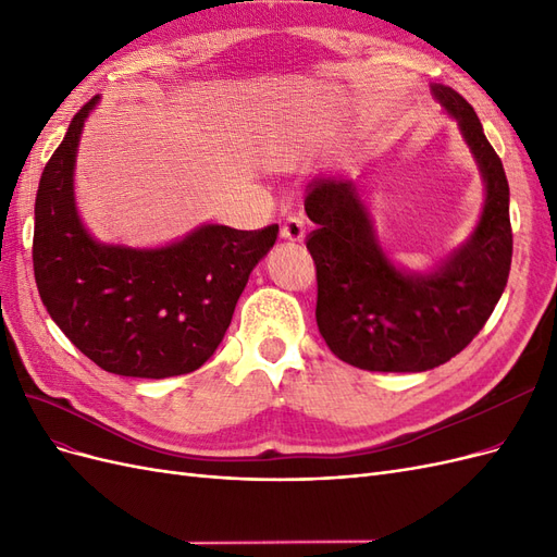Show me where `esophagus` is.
Returning <instances> with one entry per match:
<instances>
[{
    "label": "esophagus",
    "mask_w": 557,
    "mask_h": 557,
    "mask_svg": "<svg viewBox=\"0 0 557 557\" xmlns=\"http://www.w3.org/2000/svg\"><path fill=\"white\" fill-rule=\"evenodd\" d=\"M307 237V225L301 215H288L281 225V239L290 244H301Z\"/></svg>",
    "instance_id": "obj_1"
}]
</instances>
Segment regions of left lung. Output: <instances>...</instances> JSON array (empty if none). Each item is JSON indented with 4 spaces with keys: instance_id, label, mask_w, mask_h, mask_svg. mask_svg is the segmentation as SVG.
I'll return each mask as SVG.
<instances>
[{
    "instance_id": "left-lung-1",
    "label": "left lung",
    "mask_w": 557,
    "mask_h": 557,
    "mask_svg": "<svg viewBox=\"0 0 557 557\" xmlns=\"http://www.w3.org/2000/svg\"><path fill=\"white\" fill-rule=\"evenodd\" d=\"M432 97L458 123L483 178V207L469 237L428 269L393 260L379 239L362 181L318 178L305 211L315 230V323L336 358L367 372H428L474 339L511 269L509 183L479 115L453 88Z\"/></svg>"
}]
</instances>
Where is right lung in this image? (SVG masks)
Returning <instances> with one entry per match:
<instances>
[{"mask_svg": "<svg viewBox=\"0 0 557 557\" xmlns=\"http://www.w3.org/2000/svg\"><path fill=\"white\" fill-rule=\"evenodd\" d=\"M92 97L48 160L35 201V278L55 325L109 374L170 379L205 364L232 323L278 225L201 223L162 246L95 239L76 207L74 170Z\"/></svg>", "mask_w": 557, "mask_h": 557, "instance_id": "1", "label": "right lung"}]
</instances>
